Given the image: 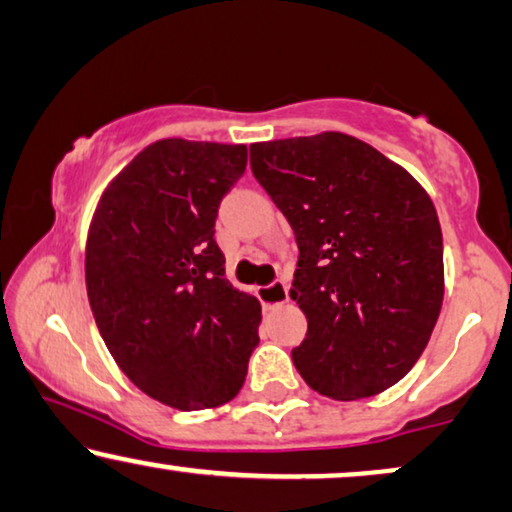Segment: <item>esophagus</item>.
Wrapping results in <instances>:
<instances>
[{
	"instance_id": "34e87169",
	"label": "esophagus",
	"mask_w": 512,
	"mask_h": 512,
	"mask_svg": "<svg viewBox=\"0 0 512 512\" xmlns=\"http://www.w3.org/2000/svg\"><path fill=\"white\" fill-rule=\"evenodd\" d=\"M257 297H260L264 309H276V306L288 302V285L283 281H274L271 285H264V288L257 290Z\"/></svg>"
}]
</instances>
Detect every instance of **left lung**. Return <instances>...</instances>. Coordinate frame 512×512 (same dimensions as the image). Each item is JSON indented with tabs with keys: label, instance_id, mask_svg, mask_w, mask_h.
Listing matches in <instances>:
<instances>
[{
	"label": "left lung",
	"instance_id": "left-lung-1",
	"mask_svg": "<svg viewBox=\"0 0 512 512\" xmlns=\"http://www.w3.org/2000/svg\"><path fill=\"white\" fill-rule=\"evenodd\" d=\"M250 168L297 238L290 297L309 323L292 349L299 374L335 400L398 384L445 295L431 196L403 166L337 131L255 142Z\"/></svg>",
	"mask_w": 512,
	"mask_h": 512
}]
</instances>
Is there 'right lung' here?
Listing matches in <instances>:
<instances>
[{
    "label": "right lung",
    "mask_w": 512,
    "mask_h": 512,
    "mask_svg": "<svg viewBox=\"0 0 512 512\" xmlns=\"http://www.w3.org/2000/svg\"><path fill=\"white\" fill-rule=\"evenodd\" d=\"M248 147L156 140L109 182L86 241V292L121 372L175 410H210L241 391L262 306L224 274L222 196Z\"/></svg>",
    "instance_id": "obj_1"
}]
</instances>
